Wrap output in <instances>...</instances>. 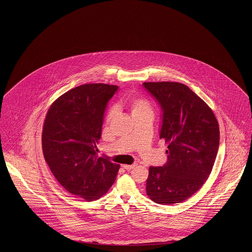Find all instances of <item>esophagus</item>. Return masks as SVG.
I'll return each mask as SVG.
<instances>
[{
  "instance_id": "1",
  "label": "esophagus",
  "mask_w": 252,
  "mask_h": 252,
  "mask_svg": "<svg viewBox=\"0 0 252 252\" xmlns=\"http://www.w3.org/2000/svg\"><path fill=\"white\" fill-rule=\"evenodd\" d=\"M136 165H137L136 163H134V164H124L123 167H124V169H126V170H131V169L135 167Z\"/></svg>"
}]
</instances>
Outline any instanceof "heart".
<instances>
[{"label":"heart","mask_w":252,"mask_h":252,"mask_svg":"<svg viewBox=\"0 0 252 252\" xmlns=\"http://www.w3.org/2000/svg\"><path fill=\"white\" fill-rule=\"evenodd\" d=\"M127 106L129 108L131 115L134 117L136 115H142V114H153V107L152 104L145 99L142 98H132L128 100ZM115 116V110L112 109L108 116L107 119L111 120Z\"/></svg>","instance_id":"heart-1"}]
</instances>
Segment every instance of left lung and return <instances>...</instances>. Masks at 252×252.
Returning a JSON list of instances; mask_svg holds the SVG:
<instances>
[{
    "label": "left lung",
    "instance_id": "left-lung-1",
    "mask_svg": "<svg viewBox=\"0 0 252 252\" xmlns=\"http://www.w3.org/2000/svg\"><path fill=\"white\" fill-rule=\"evenodd\" d=\"M143 88L161 111L160 138L167 143V161L151 166L147 195L162 205L191 197L210 176L219 149V126L212 109L178 82H145Z\"/></svg>",
    "mask_w": 252,
    "mask_h": 252
}]
</instances>
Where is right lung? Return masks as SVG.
<instances>
[{
    "mask_svg": "<svg viewBox=\"0 0 252 252\" xmlns=\"http://www.w3.org/2000/svg\"><path fill=\"white\" fill-rule=\"evenodd\" d=\"M117 91L114 85L78 86L56 99L46 115L45 160L65 190L87 201L104 195L120 168L97 153L107 104Z\"/></svg>",
    "mask_w": 252,
    "mask_h": 252,
    "instance_id": "obj_1",
    "label": "right lung"
}]
</instances>
